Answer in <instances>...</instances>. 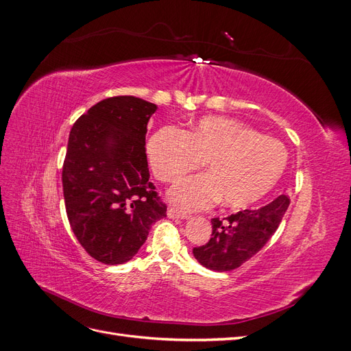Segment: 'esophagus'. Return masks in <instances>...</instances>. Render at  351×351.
Segmentation results:
<instances>
[{
  "label": "esophagus",
  "mask_w": 351,
  "mask_h": 351,
  "mask_svg": "<svg viewBox=\"0 0 351 351\" xmlns=\"http://www.w3.org/2000/svg\"><path fill=\"white\" fill-rule=\"evenodd\" d=\"M168 217L174 218V219H187V218H190V215L186 214V212H182V210H178L176 208L168 209Z\"/></svg>",
  "instance_id": "1"
}]
</instances>
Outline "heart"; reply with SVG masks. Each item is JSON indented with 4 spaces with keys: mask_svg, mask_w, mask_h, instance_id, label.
Masks as SVG:
<instances>
[{
    "mask_svg": "<svg viewBox=\"0 0 351 351\" xmlns=\"http://www.w3.org/2000/svg\"><path fill=\"white\" fill-rule=\"evenodd\" d=\"M155 177L174 183L206 162L209 173L182 180L169 200L184 210H200L219 199L246 208L269 193L282 177L289 155L274 137L226 117H205L187 133L165 127L147 142Z\"/></svg>",
    "mask_w": 351,
    "mask_h": 351,
    "instance_id": "heart-1",
    "label": "heart"
}]
</instances>
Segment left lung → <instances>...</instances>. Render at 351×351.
<instances>
[{"label": "left lung", "mask_w": 351, "mask_h": 351, "mask_svg": "<svg viewBox=\"0 0 351 351\" xmlns=\"http://www.w3.org/2000/svg\"><path fill=\"white\" fill-rule=\"evenodd\" d=\"M289 205V196L281 195L259 209H244L222 219L212 218V237L193 249L195 258L205 268L218 272L241 267L271 240Z\"/></svg>", "instance_id": "8db88e82"}]
</instances>
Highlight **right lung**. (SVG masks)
I'll return each mask as SVG.
<instances>
[{
  "instance_id": "1",
  "label": "right lung",
  "mask_w": 351,
  "mask_h": 351,
  "mask_svg": "<svg viewBox=\"0 0 351 351\" xmlns=\"http://www.w3.org/2000/svg\"><path fill=\"white\" fill-rule=\"evenodd\" d=\"M156 105L136 97L95 104L73 124L62 193L74 236L105 265L130 261L167 205L149 182L145 137Z\"/></svg>"
}]
</instances>
